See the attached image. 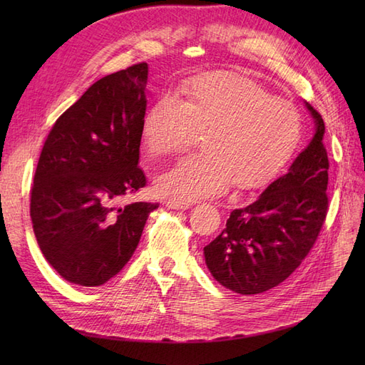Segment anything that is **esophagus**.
Instances as JSON below:
<instances>
[{
	"instance_id": "34e87169",
	"label": "esophagus",
	"mask_w": 365,
	"mask_h": 365,
	"mask_svg": "<svg viewBox=\"0 0 365 365\" xmlns=\"http://www.w3.org/2000/svg\"><path fill=\"white\" fill-rule=\"evenodd\" d=\"M165 207L175 208V210H187V208H190V207H192V204H189V202H182V201H175V200H170V201L165 202Z\"/></svg>"
}]
</instances>
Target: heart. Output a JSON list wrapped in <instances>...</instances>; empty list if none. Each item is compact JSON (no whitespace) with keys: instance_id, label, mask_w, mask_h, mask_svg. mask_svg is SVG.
Returning <instances> with one entry per match:
<instances>
[{"instance_id":"1","label":"heart","mask_w":365,"mask_h":365,"mask_svg":"<svg viewBox=\"0 0 365 365\" xmlns=\"http://www.w3.org/2000/svg\"><path fill=\"white\" fill-rule=\"evenodd\" d=\"M204 132L201 148L180 160L157 181L175 201H196L269 182L291 158L302 137L297 109L245 76L208 73L181 85L178 98L163 96L141 120L143 148L152 157L182 150Z\"/></svg>"}]
</instances>
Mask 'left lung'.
<instances>
[{
	"label": "left lung",
	"mask_w": 365,
	"mask_h": 365,
	"mask_svg": "<svg viewBox=\"0 0 365 365\" xmlns=\"http://www.w3.org/2000/svg\"><path fill=\"white\" fill-rule=\"evenodd\" d=\"M314 137L251 204L236 208L215 240L204 247L208 271L227 289L252 295L280 284L314 247L327 213L329 160L324 121L304 102Z\"/></svg>",
	"instance_id": "left-lung-1"
}]
</instances>
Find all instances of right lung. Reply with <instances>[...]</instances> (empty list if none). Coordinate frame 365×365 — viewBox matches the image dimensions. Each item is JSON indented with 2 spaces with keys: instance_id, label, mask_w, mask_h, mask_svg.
Masks as SVG:
<instances>
[{
  "instance_id": "obj_1",
  "label": "right lung",
  "mask_w": 365,
  "mask_h": 365,
  "mask_svg": "<svg viewBox=\"0 0 365 365\" xmlns=\"http://www.w3.org/2000/svg\"><path fill=\"white\" fill-rule=\"evenodd\" d=\"M148 63L102 77L46 140L30 216L43 257L70 283L101 286L123 269L158 204L118 205L146 185L138 168Z\"/></svg>"
}]
</instances>
